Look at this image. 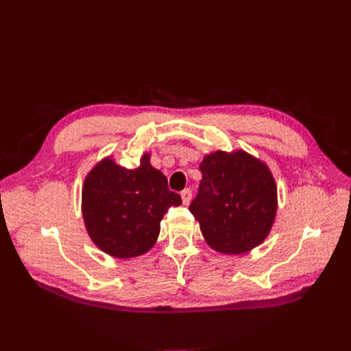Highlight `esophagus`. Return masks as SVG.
Listing matches in <instances>:
<instances>
[{
	"mask_svg": "<svg viewBox=\"0 0 351 351\" xmlns=\"http://www.w3.org/2000/svg\"><path fill=\"white\" fill-rule=\"evenodd\" d=\"M180 196H182V199H183V204H184V205H189L190 199H192V190H190V189H184L183 192L180 193Z\"/></svg>",
	"mask_w": 351,
	"mask_h": 351,
	"instance_id": "obj_1",
	"label": "esophagus"
}]
</instances>
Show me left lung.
Instances as JSON below:
<instances>
[{
	"instance_id": "obj_1",
	"label": "left lung",
	"mask_w": 351,
	"mask_h": 351,
	"mask_svg": "<svg viewBox=\"0 0 351 351\" xmlns=\"http://www.w3.org/2000/svg\"><path fill=\"white\" fill-rule=\"evenodd\" d=\"M202 182L190 212L208 246L241 254L268 237L278 209L269 167L246 151H217L199 165Z\"/></svg>"
}]
</instances>
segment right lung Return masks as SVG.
<instances>
[{"label":"right lung","mask_w":351,"mask_h":351,"mask_svg":"<svg viewBox=\"0 0 351 351\" xmlns=\"http://www.w3.org/2000/svg\"><path fill=\"white\" fill-rule=\"evenodd\" d=\"M143 154L141 165L129 169L107 156L84 178L82 214L92 241L110 256L127 259L149 252L169 206L182 197L168 189L167 177Z\"/></svg>","instance_id":"1"}]
</instances>
